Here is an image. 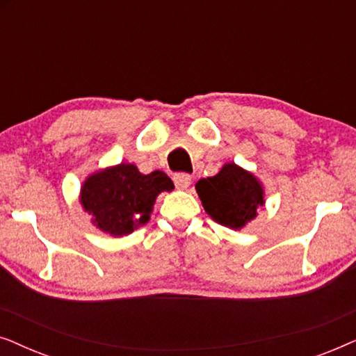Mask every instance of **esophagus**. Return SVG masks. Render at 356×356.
Wrapping results in <instances>:
<instances>
[{
    "label": "esophagus",
    "instance_id": "34e87169",
    "mask_svg": "<svg viewBox=\"0 0 356 356\" xmlns=\"http://www.w3.org/2000/svg\"><path fill=\"white\" fill-rule=\"evenodd\" d=\"M173 181L178 189H188L189 184H191V177L188 173H177L173 177Z\"/></svg>",
    "mask_w": 356,
    "mask_h": 356
}]
</instances>
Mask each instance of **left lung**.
<instances>
[{
    "mask_svg": "<svg viewBox=\"0 0 356 356\" xmlns=\"http://www.w3.org/2000/svg\"><path fill=\"white\" fill-rule=\"evenodd\" d=\"M196 193L207 216L232 230L245 228L266 206L264 184L235 162L223 163L217 175L199 179Z\"/></svg>",
    "mask_w": 356,
    "mask_h": 356,
    "instance_id": "obj_1",
    "label": "left lung"
}]
</instances>
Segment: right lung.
<instances>
[{"label":"right lung","instance_id":"right-lung-1","mask_svg":"<svg viewBox=\"0 0 356 356\" xmlns=\"http://www.w3.org/2000/svg\"><path fill=\"white\" fill-rule=\"evenodd\" d=\"M175 189L167 173L144 175L134 163L121 162L92 172L81 184L79 202L90 223L110 236H124L150 220L160 193Z\"/></svg>","mask_w":356,"mask_h":356}]
</instances>
